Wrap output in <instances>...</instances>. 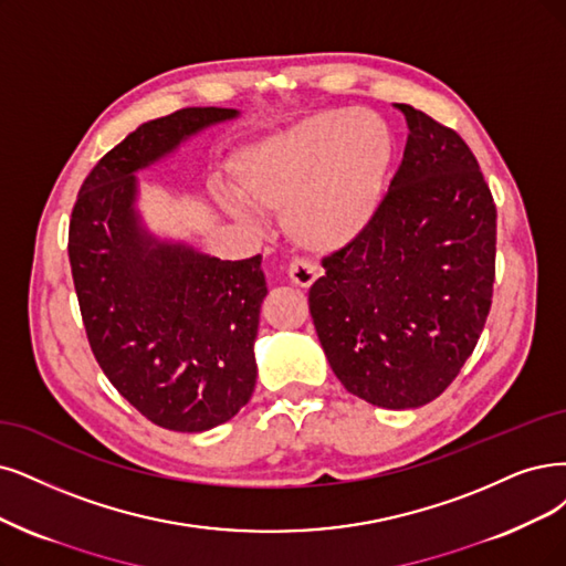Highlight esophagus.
Segmentation results:
<instances>
[{"label":"esophagus","mask_w":566,"mask_h":566,"mask_svg":"<svg viewBox=\"0 0 566 566\" xmlns=\"http://www.w3.org/2000/svg\"><path fill=\"white\" fill-rule=\"evenodd\" d=\"M317 275H319L317 265L312 263V261H307V259H294V261L289 263V277H291V282H294L301 289L312 286V282L317 280Z\"/></svg>","instance_id":"1"}]
</instances>
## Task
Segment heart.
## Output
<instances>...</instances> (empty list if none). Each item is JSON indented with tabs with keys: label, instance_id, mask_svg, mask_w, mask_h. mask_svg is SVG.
I'll use <instances>...</instances> for the list:
<instances>
[{
	"label": "heart",
	"instance_id": "b5f03b06",
	"mask_svg": "<svg viewBox=\"0 0 566 566\" xmlns=\"http://www.w3.org/2000/svg\"><path fill=\"white\" fill-rule=\"evenodd\" d=\"M391 156L394 139L380 116L331 109L251 144L235 172L251 205L284 209L291 240L328 254L373 221Z\"/></svg>",
	"mask_w": 566,
	"mask_h": 566
}]
</instances>
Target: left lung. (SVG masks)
I'll list each match as a JSON object with an SVG mask.
<instances>
[{
    "label": "left lung",
    "mask_w": 566,
    "mask_h": 566,
    "mask_svg": "<svg viewBox=\"0 0 566 566\" xmlns=\"http://www.w3.org/2000/svg\"><path fill=\"white\" fill-rule=\"evenodd\" d=\"M403 160L375 217L322 261L310 315L345 389L389 408L441 396L485 328L496 207L467 142L410 104Z\"/></svg>",
    "instance_id": "obj_1"
}]
</instances>
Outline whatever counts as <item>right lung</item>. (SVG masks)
Instances as JSON below:
<instances>
[{"label":"right lung","mask_w":566,"mask_h":566,"mask_svg":"<svg viewBox=\"0 0 566 566\" xmlns=\"http://www.w3.org/2000/svg\"><path fill=\"white\" fill-rule=\"evenodd\" d=\"M235 116L186 107L142 123L93 167L70 219V265L95 359L125 401L170 431H207L251 399L268 289L261 254L221 261L154 238L135 209V172Z\"/></svg>","instance_id":"add662e5"}]
</instances>
